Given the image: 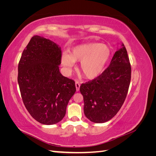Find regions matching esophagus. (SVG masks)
I'll list each match as a JSON object with an SVG mask.
<instances>
[{"mask_svg": "<svg viewBox=\"0 0 156 156\" xmlns=\"http://www.w3.org/2000/svg\"><path fill=\"white\" fill-rule=\"evenodd\" d=\"M75 87H76L77 91H79L80 88V83L78 81H75Z\"/></svg>", "mask_w": 156, "mask_h": 156, "instance_id": "1", "label": "esophagus"}]
</instances>
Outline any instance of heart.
<instances>
[{"label": "heart", "mask_w": 156, "mask_h": 156, "mask_svg": "<svg viewBox=\"0 0 156 156\" xmlns=\"http://www.w3.org/2000/svg\"><path fill=\"white\" fill-rule=\"evenodd\" d=\"M111 55V49L100 43H89L74 47L71 53L65 52L61 56V64L67 73L80 62L79 70L88 79H96L103 73Z\"/></svg>", "instance_id": "heart-1"}]
</instances>
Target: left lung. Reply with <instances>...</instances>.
<instances>
[{"label":"left lung","instance_id":"left-lung-1","mask_svg":"<svg viewBox=\"0 0 156 156\" xmlns=\"http://www.w3.org/2000/svg\"><path fill=\"white\" fill-rule=\"evenodd\" d=\"M131 68L124 44L117 49L108 67L100 76L82 84L84 112L94 123H104L119 111L126 100L131 81Z\"/></svg>","mask_w":156,"mask_h":156}]
</instances>
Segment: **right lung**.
<instances>
[{"instance_id": "obj_1", "label": "right lung", "mask_w": 156, "mask_h": 156, "mask_svg": "<svg viewBox=\"0 0 156 156\" xmlns=\"http://www.w3.org/2000/svg\"><path fill=\"white\" fill-rule=\"evenodd\" d=\"M60 47L40 36H33L18 65L17 81L23 103L40 123L53 125L62 120L76 91L73 80L60 73Z\"/></svg>"}]
</instances>
